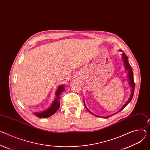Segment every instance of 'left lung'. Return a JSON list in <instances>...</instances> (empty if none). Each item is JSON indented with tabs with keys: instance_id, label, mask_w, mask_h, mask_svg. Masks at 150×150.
Masks as SVG:
<instances>
[{
	"instance_id": "1",
	"label": "left lung",
	"mask_w": 150,
	"mask_h": 150,
	"mask_svg": "<svg viewBox=\"0 0 150 150\" xmlns=\"http://www.w3.org/2000/svg\"><path fill=\"white\" fill-rule=\"evenodd\" d=\"M120 51L122 52V51H121V50H120ZM122 59H123V61H124V63H125V67H126V71L128 72V77H129V83L130 86L132 87V92H131V94H130V97L129 98V99H128V100L127 101V102L123 105V106H122V107L121 108V110H120L118 112H120V111H121V110H123V109L127 106V105L131 101V100L132 99V98H133V96L134 91V79H133V71H132V67H131V66H130V64H129V63L128 58H127V56H126V54L124 52H123V53L122 54ZM84 103L85 107L87 108V111H88L90 113H91V114H93V115H95V116H96V117H102V118H105L110 117V116H109V117H99V116H98V115H95V114H93L91 112H90V111H89L88 109L87 108L86 105H85L84 101ZM112 115H111V116H112Z\"/></svg>"
}]
</instances>
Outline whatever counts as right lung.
Returning <instances> with one entry per match:
<instances>
[{
	"label": "right lung",
	"mask_w": 150,
	"mask_h": 150,
	"mask_svg": "<svg viewBox=\"0 0 150 150\" xmlns=\"http://www.w3.org/2000/svg\"><path fill=\"white\" fill-rule=\"evenodd\" d=\"M65 90V87L64 85L60 86L56 93V99H54L52 103L50 106V107L47 109V110L43 111V112H35L34 113L36 116L39 118H47L48 117L51 116L53 115L54 113H55L60 108V95L62 93H63Z\"/></svg>",
	"instance_id": "right-lung-1"
}]
</instances>
